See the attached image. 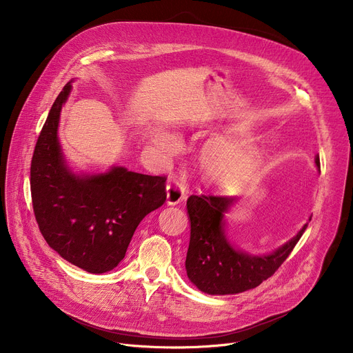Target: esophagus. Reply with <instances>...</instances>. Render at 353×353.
I'll use <instances>...</instances> for the list:
<instances>
[{
    "label": "esophagus",
    "instance_id": "1",
    "mask_svg": "<svg viewBox=\"0 0 353 353\" xmlns=\"http://www.w3.org/2000/svg\"><path fill=\"white\" fill-rule=\"evenodd\" d=\"M186 199L184 188L180 183H169L167 184V205L174 206L179 205L180 201Z\"/></svg>",
    "mask_w": 353,
    "mask_h": 353
}]
</instances>
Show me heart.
<instances>
[{
	"label": "heart",
	"instance_id": "obj_1",
	"mask_svg": "<svg viewBox=\"0 0 353 353\" xmlns=\"http://www.w3.org/2000/svg\"><path fill=\"white\" fill-rule=\"evenodd\" d=\"M152 139L164 154H173L180 147L179 139L170 133L154 132ZM257 161V148L252 143L214 139L203 152L201 165L210 184L220 190L232 192L254 179Z\"/></svg>",
	"mask_w": 353,
	"mask_h": 353
}]
</instances>
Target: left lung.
Instances as JSON below:
<instances>
[{"mask_svg": "<svg viewBox=\"0 0 353 353\" xmlns=\"http://www.w3.org/2000/svg\"><path fill=\"white\" fill-rule=\"evenodd\" d=\"M314 161L321 172L318 156ZM236 201V197L214 194H192L188 199L192 229L186 270L197 289L209 294L240 293L269 279L286 261L307 228L306 223L288 243L270 254H248L230 245L223 229L225 213Z\"/></svg>", "mask_w": 353, "mask_h": 353, "instance_id": "1", "label": "left lung"}]
</instances>
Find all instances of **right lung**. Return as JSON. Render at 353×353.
I'll use <instances>...</instances> for the list:
<instances>
[{
  "label": "right lung",
  "mask_w": 353,
  "mask_h": 353,
  "mask_svg": "<svg viewBox=\"0 0 353 353\" xmlns=\"http://www.w3.org/2000/svg\"><path fill=\"white\" fill-rule=\"evenodd\" d=\"M70 90L68 83L55 99L34 148L32 209L50 248L85 272L104 273L123 261L144 216L165 201L167 177L119 165L94 176L72 174L57 137Z\"/></svg>",
  "instance_id": "1"
}]
</instances>
